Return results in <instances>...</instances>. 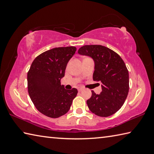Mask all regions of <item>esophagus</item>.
I'll return each mask as SVG.
<instances>
[{"instance_id":"esophagus-1","label":"esophagus","mask_w":154,"mask_h":154,"mask_svg":"<svg viewBox=\"0 0 154 154\" xmlns=\"http://www.w3.org/2000/svg\"><path fill=\"white\" fill-rule=\"evenodd\" d=\"M82 90H83V88H78V91H79V92H81V91H82Z\"/></svg>"}]
</instances>
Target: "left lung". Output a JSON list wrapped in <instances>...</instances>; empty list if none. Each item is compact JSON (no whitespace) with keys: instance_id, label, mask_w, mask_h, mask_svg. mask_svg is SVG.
I'll list each match as a JSON object with an SVG mask.
<instances>
[{"instance_id":"1","label":"left lung","mask_w":154,"mask_h":154,"mask_svg":"<svg viewBox=\"0 0 154 154\" xmlns=\"http://www.w3.org/2000/svg\"><path fill=\"white\" fill-rule=\"evenodd\" d=\"M78 54L93 60V80L101 82L102 92L96 94L92 91V96L87 100L88 108L100 117L116 113L124 105L129 90L128 71L123 60L113 50L100 45H84Z\"/></svg>"}]
</instances>
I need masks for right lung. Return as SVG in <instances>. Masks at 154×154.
I'll return each instance as SVG.
<instances>
[{
  "mask_svg": "<svg viewBox=\"0 0 154 154\" xmlns=\"http://www.w3.org/2000/svg\"><path fill=\"white\" fill-rule=\"evenodd\" d=\"M77 49L56 48L43 52L34 60L27 75L28 90L37 110L51 118H59L69 111L77 90H66L60 80L66 65Z\"/></svg>",
  "mask_w": 154,
  "mask_h": 154,
  "instance_id": "add662e5",
  "label": "right lung"
}]
</instances>
